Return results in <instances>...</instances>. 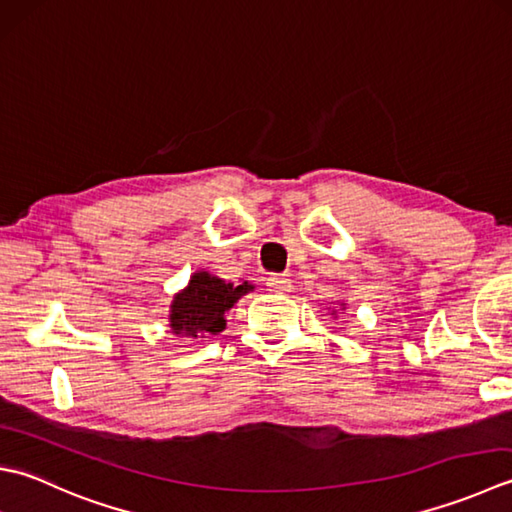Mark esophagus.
Wrapping results in <instances>:
<instances>
[{
  "instance_id": "esophagus-1",
  "label": "esophagus",
  "mask_w": 512,
  "mask_h": 512,
  "mask_svg": "<svg viewBox=\"0 0 512 512\" xmlns=\"http://www.w3.org/2000/svg\"><path fill=\"white\" fill-rule=\"evenodd\" d=\"M266 286L270 293H279V295H286L290 293V288H293V282L286 275H270L266 279Z\"/></svg>"
}]
</instances>
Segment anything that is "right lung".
Wrapping results in <instances>:
<instances>
[{
  "mask_svg": "<svg viewBox=\"0 0 512 512\" xmlns=\"http://www.w3.org/2000/svg\"><path fill=\"white\" fill-rule=\"evenodd\" d=\"M253 288L250 284H226L224 279L208 273H195L190 284L170 306V328L182 337H204L222 333L224 313L233 308L239 297Z\"/></svg>",
  "mask_w": 512,
  "mask_h": 512,
  "instance_id": "right-lung-1",
  "label": "right lung"
}]
</instances>
